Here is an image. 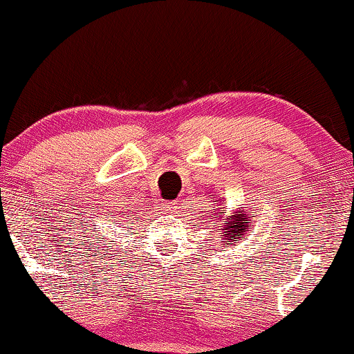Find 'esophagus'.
Here are the masks:
<instances>
[{"mask_svg":"<svg viewBox=\"0 0 354 354\" xmlns=\"http://www.w3.org/2000/svg\"><path fill=\"white\" fill-rule=\"evenodd\" d=\"M178 207H180V203H178V201L165 204V211H167V212H177Z\"/></svg>","mask_w":354,"mask_h":354,"instance_id":"1","label":"esophagus"}]
</instances>
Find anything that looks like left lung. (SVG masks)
<instances>
[{
	"mask_svg": "<svg viewBox=\"0 0 354 354\" xmlns=\"http://www.w3.org/2000/svg\"><path fill=\"white\" fill-rule=\"evenodd\" d=\"M220 206H222V204H220ZM211 217L218 220V222H225V223H220V230H222V233L220 234L225 236V248H228V244H233L234 241H239L241 238H244L249 232L250 225H252L249 212L245 211L241 212L239 209H233V212L225 217V212L222 211V207H217V212L212 211ZM215 227H217V225H215Z\"/></svg>",
	"mask_w": 354,
	"mask_h": 354,
	"instance_id": "1",
	"label": "left lung"
}]
</instances>
